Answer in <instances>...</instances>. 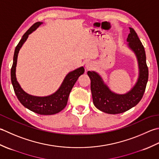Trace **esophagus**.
<instances>
[{
  "mask_svg": "<svg viewBox=\"0 0 159 159\" xmlns=\"http://www.w3.org/2000/svg\"><path fill=\"white\" fill-rule=\"evenodd\" d=\"M94 66H95V64L92 61H87L85 64V67L86 70H91L93 69Z\"/></svg>",
  "mask_w": 159,
  "mask_h": 159,
  "instance_id": "1",
  "label": "esophagus"
}]
</instances>
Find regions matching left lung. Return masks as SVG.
<instances>
[{
	"mask_svg": "<svg viewBox=\"0 0 159 159\" xmlns=\"http://www.w3.org/2000/svg\"><path fill=\"white\" fill-rule=\"evenodd\" d=\"M128 47L136 56L139 76L134 86L124 94H117L110 89L101 75L95 71H88L90 79L93 103L97 108L108 114H119L128 111L141 101L148 80V69L143 44L132 28L129 27L127 38Z\"/></svg>",
	"mask_w": 159,
	"mask_h": 159,
	"instance_id": "8db88e82",
	"label": "left lung"
}]
</instances>
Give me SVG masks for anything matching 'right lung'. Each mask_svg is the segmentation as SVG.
Here are the masks:
<instances>
[{
  "label": "right lung",
  "mask_w": 159,
  "mask_h": 159,
  "mask_svg": "<svg viewBox=\"0 0 159 159\" xmlns=\"http://www.w3.org/2000/svg\"><path fill=\"white\" fill-rule=\"evenodd\" d=\"M43 23V22H37L32 25L27 32L22 35L21 40L16 46L11 69V80L16 95L17 96L19 101L25 108L39 115H51L58 113L65 108L71 90L79 77L84 74V68L81 66L68 73L59 89L50 95L44 97L31 95L26 93L21 88L17 79H16V75L19 51L20 50L22 45L27 40L29 35L31 34L35 30H37V28L40 27Z\"/></svg>",
  "instance_id": "right-lung-1"
}]
</instances>
